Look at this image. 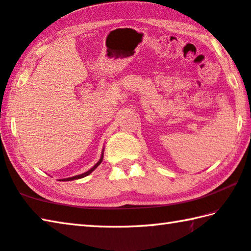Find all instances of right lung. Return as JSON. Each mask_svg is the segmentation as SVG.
I'll return each instance as SVG.
<instances>
[{"label":"right lung","mask_w":251,"mask_h":251,"mask_svg":"<svg viewBox=\"0 0 251 251\" xmlns=\"http://www.w3.org/2000/svg\"><path fill=\"white\" fill-rule=\"evenodd\" d=\"M103 157H104V151H103V152H101V156H100V160L97 161V163L94 165V166H93L90 171H87L86 173H84V174H80V175H76V176H73V177H69V178H64V179H61L62 181H70V180H74V179H79V178H83V177H86V176H88L90 175V174L93 172V171H95V169L99 167V165L101 163V160H103Z\"/></svg>","instance_id":"obj_1"}]
</instances>
